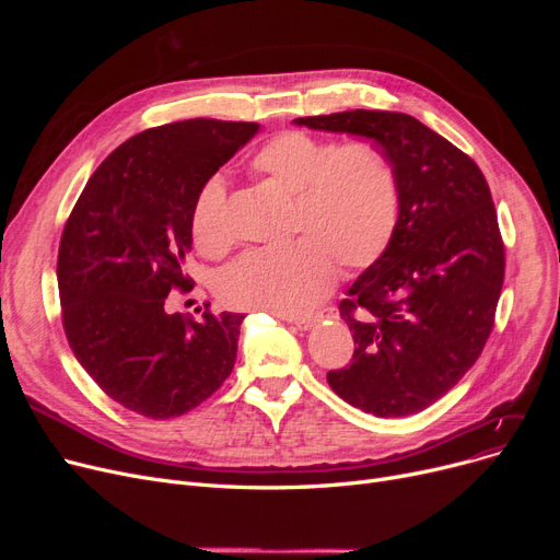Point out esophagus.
I'll return each mask as SVG.
<instances>
[{"mask_svg": "<svg viewBox=\"0 0 560 560\" xmlns=\"http://www.w3.org/2000/svg\"><path fill=\"white\" fill-rule=\"evenodd\" d=\"M283 322H288V325H295L300 331H308L313 329L317 322L325 317L322 313H315V315H304V317H295V315H279Z\"/></svg>", "mask_w": 560, "mask_h": 560, "instance_id": "esophagus-1", "label": "esophagus"}]
</instances>
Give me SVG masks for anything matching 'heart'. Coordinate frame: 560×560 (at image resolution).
Segmentation results:
<instances>
[{
  "label": "heart",
  "mask_w": 560,
  "mask_h": 560,
  "mask_svg": "<svg viewBox=\"0 0 560 560\" xmlns=\"http://www.w3.org/2000/svg\"><path fill=\"white\" fill-rule=\"evenodd\" d=\"M249 167L295 197L290 233L298 241L279 249H254L231 262L218 279L224 304L275 315L304 313L331 290L336 262L345 272H359L390 247L401 190L390 159L378 147L283 131L258 147ZM190 231L199 252H226L231 238L220 176L199 188Z\"/></svg>",
  "instance_id": "1"
}]
</instances>
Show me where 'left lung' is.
Segmentation results:
<instances>
[{"mask_svg":"<svg viewBox=\"0 0 560 560\" xmlns=\"http://www.w3.org/2000/svg\"><path fill=\"white\" fill-rule=\"evenodd\" d=\"M292 122L368 138L397 172L401 209L390 247L340 302L354 359L327 381L376 418L420 413L477 363L492 331L504 243L486 176L406 113L359 108Z\"/></svg>","mask_w":560,"mask_h":560,"instance_id":"obj_1","label":"left lung"}]
</instances>
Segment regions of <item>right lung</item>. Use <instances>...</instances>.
Listing matches in <instances>:
<instances>
[{"mask_svg":"<svg viewBox=\"0 0 560 560\" xmlns=\"http://www.w3.org/2000/svg\"><path fill=\"white\" fill-rule=\"evenodd\" d=\"M256 122L184 120L147 129L88 179L58 247L63 329L77 361L117 404L167 420L231 374L245 315L167 313L190 290V213L199 188L245 147Z\"/></svg>","mask_w":560,"mask_h":560,"instance_id":"right-lung-1","label":"right lung"}]
</instances>
